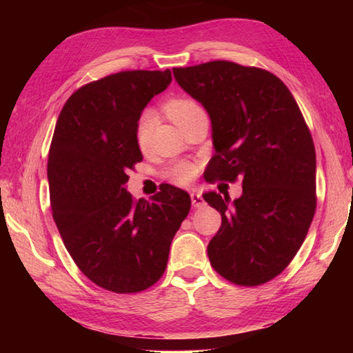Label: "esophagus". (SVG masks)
I'll return each instance as SVG.
<instances>
[{
	"label": "esophagus",
	"mask_w": 353,
	"mask_h": 353,
	"mask_svg": "<svg viewBox=\"0 0 353 353\" xmlns=\"http://www.w3.org/2000/svg\"><path fill=\"white\" fill-rule=\"evenodd\" d=\"M190 196H191V204H193V207H196V208L204 207V199H202V196H201L199 191L193 190L190 193Z\"/></svg>",
	"instance_id": "esophagus-1"
}]
</instances>
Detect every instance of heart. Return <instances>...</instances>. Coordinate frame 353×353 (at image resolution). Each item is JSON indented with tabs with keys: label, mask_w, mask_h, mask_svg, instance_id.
<instances>
[{
	"label": "heart",
	"mask_w": 353,
	"mask_h": 353,
	"mask_svg": "<svg viewBox=\"0 0 353 353\" xmlns=\"http://www.w3.org/2000/svg\"><path fill=\"white\" fill-rule=\"evenodd\" d=\"M202 110L204 109H202V105L198 103V101H194L193 98H188V97L172 98L170 101H166L165 104V112L168 113V117L177 124L179 128H182L191 117H194L196 113H199ZM154 123H155V118L152 112L143 113L139 119V123H137L135 141L140 149L148 148L149 141H151ZM196 172H198V168H196L191 162H185L183 160V162H177L171 166L168 170V177L177 183H188L196 177Z\"/></svg>",
	"instance_id": "obj_1"
}]
</instances>
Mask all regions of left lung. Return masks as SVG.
Wrapping results in <instances>:
<instances>
[{"label": "left lung", "instance_id": "1", "mask_svg": "<svg viewBox=\"0 0 353 353\" xmlns=\"http://www.w3.org/2000/svg\"><path fill=\"white\" fill-rule=\"evenodd\" d=\"M172 73L210 117L207 181L243 182L235 201L204 194L223 219L207 248L213 270L235 285L270 282L294 259L316 210V152L302 112L266 70L213 61Z\"/></svg>", "mask_w": 353, "mask_h": 353}]
</instances>
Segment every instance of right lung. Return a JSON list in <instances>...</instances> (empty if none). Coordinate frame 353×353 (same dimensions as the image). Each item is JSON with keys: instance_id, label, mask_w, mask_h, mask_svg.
I'll return each instance as SVG.
<instances>
[{"instance_id": "right-lung-1", "label": "right lung", "mask_w": 353, "mask_h": 353, "mask_svg": "<svg viewBox=\"0 0 353 353\" xmlns=\"http://www.w3.org/2000/svg\"><path fill=\"white\" fill-rule=\"evenodd\" d=\"M171 71H119L76 90L65 103L48 155L52 218L85 277L119 294L140 292L163 276L170 246L191 199L165 183L151 201L126 191L143 160L137 123Z\"/></svg>"}]
</instances>
